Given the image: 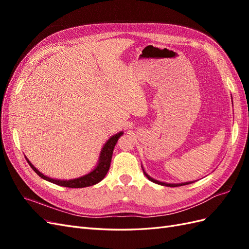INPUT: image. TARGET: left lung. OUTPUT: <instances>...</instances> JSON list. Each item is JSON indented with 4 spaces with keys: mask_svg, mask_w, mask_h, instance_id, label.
Here are the masks:
<instances>
[{
    "mask_svg": "<svg viewBox=\"0 0 249 249\" xmlns=\"http://www.w3.org/2000/svg\"><path fill=\"white\" fill-rule=\"evenodd\" d=\"M143 172H144V175L146 176V178H147L149 180H152V182H154V183H156V184L163 185V186H167V187H178V186H184V185L190 184V183H184V184H166V183H162V182H159V180H156V179H154V178H150L149 176H147V175H146V172H145L144 170H143Z\"/></svg>",
    "mask_w": 249,
    "mask_h": 249,
    "instance_id": "obj_1",
    "label": "left lung"
}]
</instances>
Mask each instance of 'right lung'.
<instances>
[{
	"label": "right lung",
	"mask_w": 249,
	"mask_h": 249,
	"mask_svg": "<svg viewBox=\"0 0 249 249\" xmlns=\"http://www.w3.org/2000/svg\"><path fill=\"white\" fill-rule=\"evenodd\" d=\"M123 134H124L123 132H120V133L114 135V136H112L107 141V143L104 145V147L102 149L99 165H97L94 170H92L91 172L88 173V175H86L84 177H81L79 178L70 179V180H61V179H54V178H48L46 176H43L41 172L37 170L28 159H27V161H28L30 166H31V168H33V170L41 178L46 179V180H48V182H51L53 184L63 186V187H69V188H83V187L92 186V185L100 183L101 180L105 178V176L107 175V172L110 168L111 159H112V155H113V149H114V146L116 145L117 140L119 139V137L122 136Z\"/></svg>",
	"instance_id": "right-lung-1"
}]
</instances>
